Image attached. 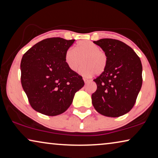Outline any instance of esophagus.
Wrapping results in <instances>:
<instances>
[{
    "label": "esophagus",
    "mask_w": 158,
    "mask_h": 158,
    "mask_svg": "<svg viewBox=\"0 0 158 158\" xmlns=\"http://www.w3.org/2000/svg\"><path fill=\"white\" fill-rule=\"evenodd\" d=\"M84 82H85V84H87L89 81V80L86 79V78H84Z\"/></svg>",
    "instance_id": "34e87169"
}]
</instances>
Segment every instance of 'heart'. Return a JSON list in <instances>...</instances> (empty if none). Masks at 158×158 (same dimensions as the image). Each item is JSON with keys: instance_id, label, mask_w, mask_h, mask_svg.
I'll use <instances>...</instances> for the list:
<instances>
[{"instance_id": "heart-1", "label": "heart", "mask_w": 158, "mask_h": 158, "mask_svg": "<svg viewBox=\"0 0 158 158\" xmlns=\"http://www.w3.org/2000/svg\"><path fill=\"white\" fill-rule=\"evenodd\" d=\"M84 65L80 73L84 77L100 75L107 67L108 56L106 53L99 47L88 40H82L75 44L74 49L69 48L65 54V62L72 72H77L82 64Z\"/></svg>"}]
</instances>
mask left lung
Masks as SVG:
<instances>
[{"instance_id": "left-lung-1", "label": "left lung", "mask_w": 158, "mask_h": 158, "mask_svg": "<svg viewBox=\"0 0 158 158\" xmlns=\"http://www.w3.org/2000/svg\"><path fill=\"white\" fill-rule=\"evenodd\" d=\"M106 53L107 67L94 79L97 89L91 95L94 109L108 117H119L135 105L142 86L143 67L131 47L114 39L94 41Z\"/></svg>"}]
</instances>
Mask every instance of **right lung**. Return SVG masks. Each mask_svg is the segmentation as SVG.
<instances>
[{"mask_svg": "<svg viewBox=\"0 0 158 158\" xmlns=\"http://www.w3.org/2000/svg\"><path fill=\"white\" fill-rule=\"evenodd\" d=\"M75 40L52 37L37 42L24 54L21 84L32 109L46 116L67 110L84 85L82 77L69 69L65 54Z\"/></svg>", "mask_w": 158, "mask_h": 158, "instance_id": "right-lung-1", "label": "right lung"}]
</instances>
